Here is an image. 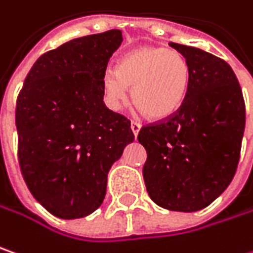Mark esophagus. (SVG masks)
<instances>
[{"label":"esophagus","mask_w":253,"mask_h":253,"mask_svg":"<svg viewBox=\"0 0 253 253\" xmlns=\"http://www.w3.org/2000/svg\"><path fill=\"white\" fill-rule=\"evenodd\" d=\"M131 129H132L133 135L136 136V135H138V132H139V129H141V124H139V122H135V121H132V122H131Z\"/></svg>","instance_id":"esophagus-1"}]
</instances>
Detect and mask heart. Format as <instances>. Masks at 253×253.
I'll return each instance as SVG.
<instances>
[{"label": "heart", "instance_id": "1", "mask_svg": "<svg viewBox=\"0 0 253 253\" xmlns=\"http://www.w3.org/2000/svg\"><path fill=\"white\" fill-rule=\"evenodd\" d=\"M108 102L121 107L132 88V101L149 120L164 121L181 108L191 86V67L182 54L162 46H141L121 58L117 70L102 74Z\"/></svg>", "mask_w": 253, "mask_h": 253}]
</instances>
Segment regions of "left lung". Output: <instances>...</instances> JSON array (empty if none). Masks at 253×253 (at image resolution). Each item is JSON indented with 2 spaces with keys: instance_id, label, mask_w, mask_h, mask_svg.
Returning <instances> with one entry per match:
<instances>
[{
  "instance_id": "obj_1",
  "label": "left lung",
  "mask_w": 253,
  "mask_h": 253,
  "mask_svg": "<svg viewBox=\"0 0 253 253\" xmlns=\"http://www.w3.org/2000/svg\"><path fill=\"white\" fill-rule=\"evenodd\" d=\"M191 67L182 108L141 128L146 191L161 208L195 212L212 204L234 178L245 131V101L228 62L199 48L169 42Z\"/></svg>"
}]
</instances>
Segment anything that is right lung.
Segmentation results:
<instances>
[{
  "label": "right lung",
  "instance_id": "obj_1",
  "mask_svg": "<svg viewBox=\"0 0 253 253\" xmlns=\"http://www.w3.org/2000/svg\"><path fill=\"white\" fill-rule=\"evenodd\" d=\"M121 42L120 30L71 40L38 58L19 91V168L32 196L58 218L101 207L108 172L133 141L131 121L102 101V74Z\"/></svg>",
  "mask_w": 253,
  "mask_h": 253
}]
</instances>
